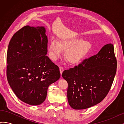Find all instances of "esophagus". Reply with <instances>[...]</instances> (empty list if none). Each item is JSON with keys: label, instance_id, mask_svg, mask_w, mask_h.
Here are the masks:
<instances>
[{"label": "esophagus", "instance_id": "obj_1", "mask_svg": "<svg viewBox=\"0 0 124 124\" xmlns=\"http://www.w3.org/2000/svg\"><path fill=\"white\" fill-rule=\"evenodd\" d=\"M59 70H60V72H61V75H62V72H63V67H59Z\"/></svg>", "mask_w": 124, "mask_h": 124}]
</instances>
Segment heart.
Returning <instances> with one entry per match:
<instances>
[{
	"instance_id": "heart-1",
	"label": "heart",
	"mask_w": 124,
	"mask_h": 124,
	"mask_svg": "<svg viewBox=\"0 0 124 124\" xmlns=\"http://www.w3.org/2000/svg\"><path fill=\"white\" fill-rule=\"evenodd\" d=\"M92 44L82 38H70L63 39L58 41L52 39L49 46L50 55L51 59L55 61L62 55V51H66L65 57L70 63H77L91 51Z\"/></svg>"
}]
</instances>
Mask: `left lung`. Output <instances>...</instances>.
I'll return each mask as SVG.
<instances>
[{"label":"left lung","mask_w":124,"mask_h":124,"mask_svg":"<svg viewBox=\"0 0 124 124\" xmlns=\"http://www.w3.org/2000/svg\"><path fill=\"white\" fill-rule=\"evenodd\" d=\"M117 68L113 45L104 46L96 55L74 68L63 71L67 82V98L70 107L85 109L100 103L111 87Z\"/></svg>","instance_id":"obj_1"}]
</instances>
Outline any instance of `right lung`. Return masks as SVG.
<instances>
[{"label":"right lung","instance_id":"add662e5","mask_svg":"<svg viewBox=\"0 0 124 124\" xmlns=\"http://www.w3.org/2000/svg\"><path fill=\"white\" fill-rule=\"evenodd\" d=\"M46 31L43 26H24L13 36L7 51L10 86L18 99L31 106L43 103L48 86L61 77L58 67L46 56Z\"/></svg>","mask_w":124,"mask_h":124}]
</instances>
